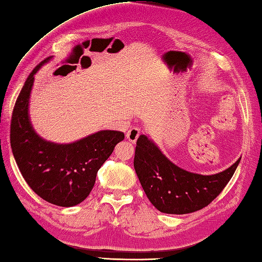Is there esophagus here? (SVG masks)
I'll return each mask as SVG.
<instances>
[{"label": "esophagus", "instance_id": "34e87169", "mask_svg": "<svg viewBox=\"0 0 262 262\" xmlns=\"http://www.w3.org/2000/svg\"><path fill=\"white\" fill-rule=\"evenodd\" d=\"M140 134H141V129H140V128L133 127V128H130L129 130L127 132L126 137H127L128 141L132 142V143H135V142L137 141V139H139Z\"/></svg>", "mask_w": 262, "mask_h": 262}]
</instances>
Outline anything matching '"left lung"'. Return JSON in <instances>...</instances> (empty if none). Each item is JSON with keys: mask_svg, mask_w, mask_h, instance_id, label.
I'll use <instances>...</instances> for the list:
<instances>
[{"mask_svg": "<svg viewBox=\"0 0 262 262\" xmlns=\"http://www.w3.org/2000/svg\"><path fill=\"white\" fill-rule=\"evenodd\" d=\"M241 159L223 172L202 175L173 164L146 135L136 142L134 168L146 197L157 210L187 214L212 203L234 175Z\"/></svg>", "mask_w": 262, "mask_h": 262, "instance_id": "1", "label": "left lung"}]
</instances>
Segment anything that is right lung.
<instances>
[{"mask_svg":"<svg viewBox=\"0 0 262 262\" xmlns=\"http://www.w3.org/2000/svg\"><path fill=\"white\" fill-rule=\"evenodd\" d=\"M50 57L35 66L13 107L10 144L23 178L37 196L57 206L71 207L84 201L101 166L125 139L118 130H99L70 144L46 141L30 121V95L34 74Z\"/></svg>","mask_w":262,"mask_h":262,"instance_id":"obj_1","label":"right lung"}]
</instances>
